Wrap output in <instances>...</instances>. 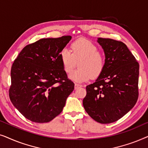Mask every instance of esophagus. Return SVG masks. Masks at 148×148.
Masks as SVG:
<instances>
[{"instance_id":"1","label":"esophagus","mask_w":148,"mask_h":148,"mask_svg":"<svg viewBox=\"0 0 148 148\" xmlns=\"http://www.w3.org/2000/svg\"><path fill=\"white\" fill-rule=\"evenodd\" d=\"M80 87H83L82 85H80L79 84H75V89H77L78 88H80Z\"/></svg>"}]
</instances>
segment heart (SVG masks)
Segmentation results:
<instances>
[{"instance_id": "obj_1", "label": "heart", "mask_w": 148, "mask_h": 148, "mask_svg": "<svg viewBox=\"0 0 148 148\" xmlns=\"http://www.w3.org/2000/svg\"><path fill=\"white\" fill-rule=\"evenodd\" d=\"M71 51L63 48L59 56L64 71L69 73L73 69L76 61L79 69L73 71L69 77L74 82H84L91 78L98 77L102 73L105 66V57L98 51V47L90 40L79 39L71 45Z\"/></svg>"}]
</instances>
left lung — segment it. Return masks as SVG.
Segmentation results:
<instances>
[{
  "mask_svg": "<svg viewBox=\"0 0 148 148\" xmlns=\"http://www.w3.org/2000/svg\"><path fill=\"white\" fill-rule=\"evenodd\" d=\"M105 54V66L94 84L86 86L83 105L97 122L108 124L127 114L139 96L138 62L121 41L99 38Z\"/></svg>",
  "mask_w": 148,
  "mask_h": 148,
  "instance_id": "left-lung-1",
  "label": "left lung"
}]
</instances>
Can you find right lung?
<instances>
[{"mask_svg": "<svg viewBox=\"0 0 148 148\" xmlns=\"http://www.w3.org/2000/svg\"><path fill=\"white\" fill-rule=\"evenodd\" d=\"M71 36L42 38L28 44L11 66L9 98L28 120L48 123L62 111L74 90L60 59V52Z\"/></svg>", "mask_w": 148, "mask_h": 148, "instance_id": "right-lung-1", "label": "right lung"}]
</instances>
